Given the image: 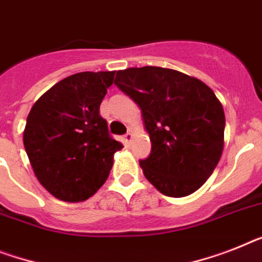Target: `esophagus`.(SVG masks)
I'll list each match as a JSON object with an SVG mask.
<instances>
[{"label":"esophagus","mask_w":262,"mask_h":262,"mask_svg":"<svg viewBox=\"0 0 262 262\" xmlns=\"http://www.w3.org/2000/svg\"><path fill=\"white\" fill-rule=\"evenodd\" d=\"M123 139H124V143H126L127 146H129V144H131V142H133V139H134L133 134L127 133L126 135H124V138H123Z\"/></svg>","instance_id":"obj_1"}]
</instances>
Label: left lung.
I'll return each mask as SVG.
<instances>
[{
  "instance_id": "1",
  "label": "left lung",
  "mask_w": 262,
  "mask_h": 262,
  "mask_svg": "<svg viewBox=\"0 0 262 262\" xmlns=\"http://www.w3.org/2000/svg\"><path fill=\"white\" fill-rule=\"evenodd\" d=\"M115 84L139 105L150 135V155L139 161L148 182L174 198L196 191L224 150V108L211 88L161 67L118 71Z\"/></svg>"
}]
</instances>
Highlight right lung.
Here are the masks:
<instances>
[{
    "mask_svg": "<svg viewBox=\"0 0 262 262\" xmlns=\"http://www.w3.org/2000/svg\"><path fill=\"white\" fill-rule=\"evenodd\" d=\"M114 71L80 72L49 88L30 110L24 147L38 182L58 200L81 202L107 181L120 142L99 108Z\"/></svg>",
    "mask_w": 262,
    "mask_h": 262,
    "instance_id": "obj_1",
    "label": "right lung"
}]
</instances>
